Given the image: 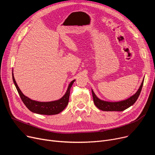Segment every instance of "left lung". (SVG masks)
Here are the masks:
<instances>
[{"instance_id": "1", "label": "left lung", "mask_w": 155, "mask_h": 155, "mask_svg": "<svg viewBox=\"0 0 155 155\" xmlns=\"http://www.w3.org/2000/svg\"><path fill=\"white\" fill-rule=\"evenodd\" d=\"M144 82V79L141 83V85L138 89V91L136 92V93L129 97V99L120 101V102H107V101H104L101 99H99L98 97H97L95 94H94V91L92 90V96H93V100L94 102L95 105V106L99 108V109L104 110V111H123L125 109H127L130 106H131L133 105L136 101H137L138 97H139L141 89L143 87Z\"/></svg>"}]
</instances>
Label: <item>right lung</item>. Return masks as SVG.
Wrapping results in <instances>:
<instances>
[{
    "mask_svg": "<svg viewBox=\"0 0 155 155\" xmlns=\"http://www.w3.org/2000/svg\"><path fill=\"white\" fill-rule=\"evenodd\" d=\"M12 79L13 82L15 84V86L17 88V91L19 94V96L23 103L25 104L26 107L32 112H35L39 114L43 115H54L58 114L60 112L64 109V108L67 106L69 101V97L70 93V88L75 82V80L70 82L68 87L67 91L63 95V97L58 101H52V102H38L35 101H32L28 97L24 95L21 90L19 89L17 83H16L14 74L12 73Z\"/></svg>",
    "mask_w": 155,
    "mask_h": 155,
    "instance_id": "1",
    "label": "right lung"
}]
</instances>
